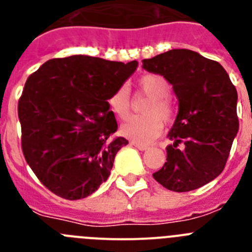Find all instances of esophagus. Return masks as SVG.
<instances>
[{
	"mask_svg": "<svg viewBox=\"0 0 252 252\" xmlns=\"http://www.w3.org/2000/svg\"><path fill=\"white\" fill-rule=\"evenodd\" d=\"M131 145H133L135 148L139 149V150H146V149H148V145H145V144H140V142L136 141H131Z\"/></svg>",
	"mask_w": 252,
	"mask_h": 252,
	"instance_id": "obj_1",
	"label": "esophagus"
}]
</instances>
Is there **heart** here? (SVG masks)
Wrapping results in <instances>:
<instances>
[{
	"label": "heart",
	"instance_id": "obj_1",
	"mask_svg": "<svg viewBox=\"0 0 252 252\" xmlns=\"http://www.w3.org/2000/svg\"><path fill=\"white\" fill-rule=\"evenodd\" d=\"M137 87L149 101L142 107L144 116H133L121 126L125 137L136 142H149L158 137L162 130V123L170 124L174 120L175 106L169 98L170 84L159 74H146L139 78ZM108 104L119 119L125 120L130 115V92L126 86L116 88L108 97Z\"/></svg>",
	"mask_w": 252,
	"mask_h": 252
}]
</instances>
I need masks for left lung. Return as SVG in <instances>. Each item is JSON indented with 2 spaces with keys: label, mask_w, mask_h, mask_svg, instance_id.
Masks as SVG:
<instances>
[{
  "label": "left lung",
  "mask_w": 252,
  "mask_h": 252,
  "mask_svg": "<svg viewBox=\"0 0 252 252\" xmlns=\"http://www.w3.org/2000/svg\"><path fill=\"white\" fill-rule=\"evenodd\" d=\"M173 86L179 112L169 131L166 162L154 179L173 192L201 188L221 174L239 131L237 91L221 64L188 49L142 60Z\"/></svg>",
  "instance_id": "obj_1"
}]
</instances>
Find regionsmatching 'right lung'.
Returning <instances> with one entry per match:
<instances>
[{
  "label": "right lung",
  "instance_id": "add662e5",
  "mask_svg": "<svg viewBox=\"0 0 252 252\" xmlns=\"http://www.w3.org/2000/svg\"><path fill=\"white\" fill-rule=\"evenodd\" d=\"M101 58H55L32 73L19 99L21 148L37 179L54 194L77 201L98 189L128 141L117 130L108 97L135 72Z\"/></svg>",
  "mask_w": 252,
  "mask_h": 252
}]
</instances>
